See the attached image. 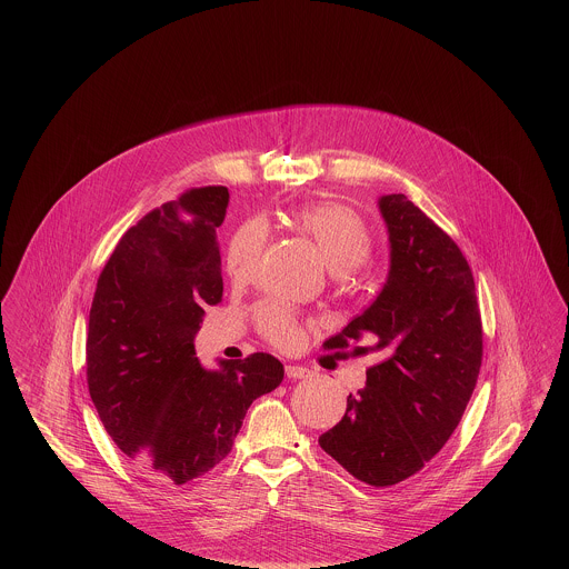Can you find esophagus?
Returning a JSON list of instances; mask_svg holds the SVG:
<instances>
[{"mask_svg":"<svg viewBox=\"0 0 569 569\" xmlns=\"http://www.w3.org/2000/svg\"><path fill=\"white\" fill-rule=\"evenodd\" d=\"M311 371L305 369V367H298V365H286V376L292 379L307 378Z\"/></svg>","mask_w":569,"mask_h":569,"instance_id":"1","label":"esophagus"}]
</instances>
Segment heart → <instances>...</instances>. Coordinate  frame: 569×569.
Masks as SVG:
<instances>
[{"instance_id":"1","label":"heart","mask_w":569,"mask_h":569,"mask_svg":"<svg viewBox=\"0 0 569 569\" xmlns=\"http://www.w3.org/2000/svg\"><path fill=\"white\" fill-rule=\"evenodd\" d=\"M298 230L318 244L326 264L335 272H350L369 260L373 239L367 223L352 209L318 202L307 204L295 213ZM267 243V226L262 219H247L228 241L226 271L232 279H244L256 271ZM258 330L281 348L297 341L298 326L295 313L281 302H264L256 311Z\"/></svg>"}]
</instances>
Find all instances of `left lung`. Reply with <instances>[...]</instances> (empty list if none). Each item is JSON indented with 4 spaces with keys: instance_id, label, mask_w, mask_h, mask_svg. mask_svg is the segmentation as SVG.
Masks as SVG:
<instances>
[{
    "instance_id": "left-lung-1",
    "label": "left lung",
    "mask_w": 569,
    "mask_h": 569,
    "mask_svg": "<svg viewBox=\"0 0 569 569\" xmlns=\"http://www.w3.org/2000/svg\"><path fill=\"white\" fill-rule=\"evenodd\" d=\"M390 271L378 298L325 350L365 335L379 352L367 386L318 441L356 480L392 487L418 473L459 427L482 365V320L471 269L406 193L379 198Z\"/></svg>"
}]
</instances>
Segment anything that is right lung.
Returning a JSON list of instances; mask_svg holds the SVG:
<instances>
[{
	"label": "right lung",
	"instance_id": "add662e5",
	"mask_svg": "<svg viewBox=\"0 0 569 569\" xmlns=\"http://www.w3.org/2000/svg\"><path fill=\"white\" fill-rule=\"evenodd\" d=\"M230 193L186 191L132 226L100 272L87 326V383L117 448L149 476L186 485L232 450L249 406L274 390L271 353L219 360L193 350L223 295L217 228Z\"/></svg>",
	"mask_w": 569,
	"mask_h": 569
}]
</instances>
